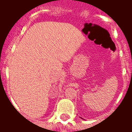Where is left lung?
Returning a JSON list of instances; mask_svg holds the SVG:
<instances>
[{
	"label": "left lung",
	"instance_id": "obj_1",
	"mask_svg": "<svg viewBox=\"0 0 132 132\" xmlns=\"http://www.w3.org/2000/svg\"><path fill=\"white\" fill-rule=\"evenodd\" d=\"M80 118H81V117H80ZM81 119H83V118H81Z\"/></svg>",
	"mask_w": 132,
	"mask_h": 132
}]
</instances>
